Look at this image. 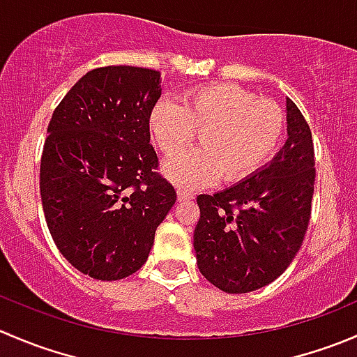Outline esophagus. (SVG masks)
Listing matches in <instances>:
<instances>
[{
    "label": "esophagus",
    "instance_id": "34e87169",
    "mask_svg": "<svg viewBox=\"0 0 357 357\" xmlns=\"http://www.w3.org/2000/svg\"><path fill=\"white\" fill-rule=\"evenodd\" d=\"M192 199H193V195L190 192H185V190H178V202H188Z\"/></svg>",
    "mask_w": 357,
    "mask_h": 357
}]
</instances>
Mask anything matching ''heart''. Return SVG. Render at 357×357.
Wrapping results in <instances>:
<instances>
[{"mask_svg": "<svg viewBox=\"0 0 357 357\" xmlns=\"http://www.w3.org/2000/svg\"><path fill=\"white\" fill-rule=\"evenodd\" d=\"M149 128L162 153L172 155L200 132V146L167 158L162 172L186 190L204 188L219 178L240 183L264 167L282 143L287 115L273 100L250 89L215 82L190 89L181 105L160 100L152 107Z\"/></svg>", "mask_w": 357, "mask_h": 357, "instance_id": "b5f03b06", "label": "heart"}]
</instances>
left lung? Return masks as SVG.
Wrapping results in <instances>:
<instances>
[{
  "label": "left lung",
  "mask_w": 357,
  "mask_h": 357,
  "mask_svg": "<svg viewBox=\"0 0 357 357\" xmlns=\"http://www.w3.org/2000/svg\"><path fill=\"white\" fill-rule=\"evenodd\" d=\"M287 132L283 149L250 178L214 195L197 197V264L226 294H247L275 282L307 231L314 145L304 115L289 98Z\"/></svg>",
  "instance_id": "obj_1"
}]
</instances>
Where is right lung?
Returning a JSON list of instances; mask_svg holds the SVG:
<instances>
[{"label": "right lung", "mask_w": 357, "mask_h": 357, "mask_svg": "<svg viewBox=\"0 0 357 357\" xmlns=\"http://www.w3.org/2000/svg\"><path fill=\"white\" fill-rule=\"evenodd\" d=\"M160 93L152 68H95L50 121L39 172L46 225L63 257L95 280L138 271L176 202L150 145L149 115Z\"/></svg>", "instance_id": "add662e5"}]
</instances>
